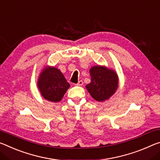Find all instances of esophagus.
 <instances>
[{
    "label": "esophagus",
    "instance_id": "esophagus-1",
    "mask_svg": "<svg viewBox=\"0 0 160 160\" xmlns=\"http://www.w3.org/2000/svg\"><path fill=\"white\" fill-rule=\"evenodd\" d=\"M83 83V82H82V80H81V81H78V82L77 83H76L75 85H77V86H82Z\"/></svg>",
    "mask_w": 160,
    "mask_h": 160
}]
</instances>
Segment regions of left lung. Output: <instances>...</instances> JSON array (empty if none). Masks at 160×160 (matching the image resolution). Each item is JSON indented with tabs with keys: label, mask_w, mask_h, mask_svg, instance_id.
<instances>
[{
	"label": "left lung",
	"mask_w": 160,
	"mask_h": 160,
	"mask_svg": "<svg viewBox=\"0 0 160 160\" xmlns=\"http://www.w3.org/2000/svg\"><path fill=\"white\" fill-rule=\"evenodd\" d=\"M90 74L91 82L86 87L95 100H107L116 92L118 86V78L114 71L96 66L91 68Z\"/></svg>",
	"instance_id": "1"
}]
</instances>
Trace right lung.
<instances>
[{"mask_svg": "<svg viewBox=\"0 0 160 160\" xmlns=\"http://www.w3.org/2000/svg\"><path fill=\"white\" fill-rule=\"evenodd\" d=\"M38 88L43 97L52 102H59L70 84L60 71L55 67H47L41 73Z\"/></svg>", "mask_w": 160, "mask_h": 160, "instance_id": "obj_1", "label": "right lung"}]
</instances>
